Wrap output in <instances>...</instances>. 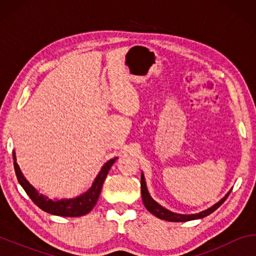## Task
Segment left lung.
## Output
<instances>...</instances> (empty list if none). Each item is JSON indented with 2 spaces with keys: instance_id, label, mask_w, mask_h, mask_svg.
Here are the masks:
<instances>
[{
  "instance_id": "left-lung-1",
  "label": "left lung",
  "mask_w": 256,
  "mask_h": 256,
  "mask_svg": "<svg viewBox=\"0 0 256 256\" xmlns=\"http://www.w3.org/2000/svg\"><path fill=\"white\" fill-rule=\"evenodd\" d=\"M232 190L224 196L222 200L219 202H216V204H214L210 208H208L206 210H203L198 214H175V212L170 211L166 208H164L162 206H160L158 202H156L148 192V188H146V183L144 180V172L141 174V194H142V201H144V204L146 208L150 214H152L154 216H157L159 219L166 220V222H190V220H194V219H201L204 218V216H209L212 214L214 210L218 209V208L222 204L224 200L228 198L229 194H230Z\"/></svg>"
}]
</instances>
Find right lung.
<instances>
[{
    "label": "right lung",
    "mask_w": 256,
    "mask_h": 256,
    "mask_svg": "<svg viewBox=\"0 0 256 256\" xmlns=\"http://www.w3.org/2000/svg\"><path fill=\"white\" fill-rule=\"evenodd\" d=\"M116 159H118V157L108 160V162L104 164L100 172H98L97 177L94 178L92 188L86 190V192L82 193L81 196L72 198L52 200V198H48L47 196L40 194L27 180H26L22 172L20 170L19 164H16V152L14 151V166L19 184L22 186L26 193L28 194V196L32 198V202L38 208H40L42 211L47 212V214L60 216H81L89 214V212L92 210V208L96 206V203L98 201L99 194L102 192L104 180H105L108 172H110L112 164L116 162Z\"/></svg>",
    "instance_id": "right-lung-1"
}]
</instances>
